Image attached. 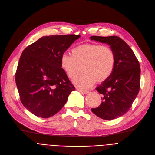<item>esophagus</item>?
Returning a JSON list of instances; mask_svg holds the SVG:
<instances>
[{"label":"esophagus","mask_w":155,"mask_h":155,"mask_svg":"<svg viewBox=\"0 0 155 155\" xmlns=\"http://www.w3.org/2000/svg\"><path fill=\"white\" fill-rule=\"evenodd\" d=\"M78 91H80L81 93H83V94H85V95H86V94H87L89 93L88 91L82 90V89H78Z\"/></svg>","instance_id":"obj_1"}]
</instances>
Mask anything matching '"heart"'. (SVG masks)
Returning a JSON list of instances; mask_svg holds the SVG:
<instances>
[{
    "mask_svg": "<svg viewBox=\"0 0 155 155\" xmlns=\"http://www.w3.org/2000/svg\"><path fill=\"white\" fill-rule=\"evenodd\" d=\"M71 53V56L61 55L60 66L67 76L72 79L83 65L84 73L73 80V84L80 89L90 88L95 81H106L114 69L115 52L108 46L85 43L73 48Z\"/></svg>",
    "mask_w": 155,
    "mask_h": 155,
    "instance_id": "heart-1",
    "label": "heart"
}]
</instances>
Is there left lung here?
Wrapping results in <instances>:
<instances>
[{"label": "left lung", "instance_id": "left-lung-1", "mask_svg": "<svg viewBox=\"0 0 155 155\" xmlns=\"http://www.w3.org/2000/svg\"><path fill=\"white\" fill-rule=\"evenodd\" d=\"M91 40L107 43L116 55L114 69L106 81L96 90L103 102L92 112L99 118L110 120L122 116L130 110L140 87V65L133 51L117 36H92Z\"/></svg>", "mask_w": 155, "mask_h": 155}]
</instances>
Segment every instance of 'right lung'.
Instances as JSON below:
<instances>
[{
  "mask_svg": "<svg viewBox=\"0 0 155 155\" xmlns=\"http://www.w3.org/2000/svg\"><path fill=\"white\" fill-rule=\"evenodd\" d=\"M80 37L43 36L22 52L15 79L21 103L34 115L44 118L54 116L75 89L61 68L60 58Z\"/></svg>",
  "mask_w": 155,
  "mask_h": 155,
  "instance_id": "right-lung-1",
  "label": "right lung"
}]
</instances>
